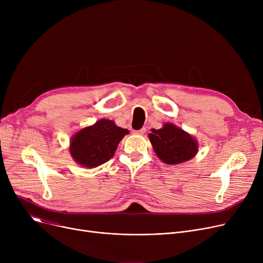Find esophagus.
Returning a JSON list of instances; mask_svg holds the SVG:
<instances>
[{
  "label": "esophagus",
  "instance_id": "obj_1",
  "mask_svg": "<svg viewBox=\"0 0 263 263\" xmlns=\"http://www.w3.org/2000/svg\"><path fill=\"white\" fill-rule=\"evenodd\" d=\"M145 132H146V129H145V128H142V129L139 130V131H134L135 134H139V135H143V134H145Z\"/></svg>",
  "mask_w": 263,
  "mask_h": 263
}]
</instances>
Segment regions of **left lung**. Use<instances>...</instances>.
Segmentation results:
<instances>
[{
	"mask_svg": "<svg viewBox=\"0 0 263 263\" xmlns=\"http://www.w3.org/2000/svg\"><path fill=\"white\" fill-rule=\"evenodd\" d=\"M154 151L165 164L177 165L194 158L198 153L195 137L172 122L163 124L161 129H151L148 135Z\"/></svg>",
	"mask_w": 263,
	"mask_h": 263,
	"instance_id": "1",
	"label": "left lung"
}]
</instances>
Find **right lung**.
Listing matches in <instances>:
<instances>
[{"label": "right lung", "mask_w": 263, "mask_h": 263, "mask_svg": "<svg viewBox=\"0 0 263 263\" xmlns=\"http://www.w3.org/2000/svg\"><path fill=\"white\" fill-rule=\"evenodd\" d=\"M127 134L129 130L116 126L113 120L102 118L71 136L69 153L81 166L95 168L114 157L119 142Z\"/></svg>", "instance_id": "add662e5"}]
</instances>
